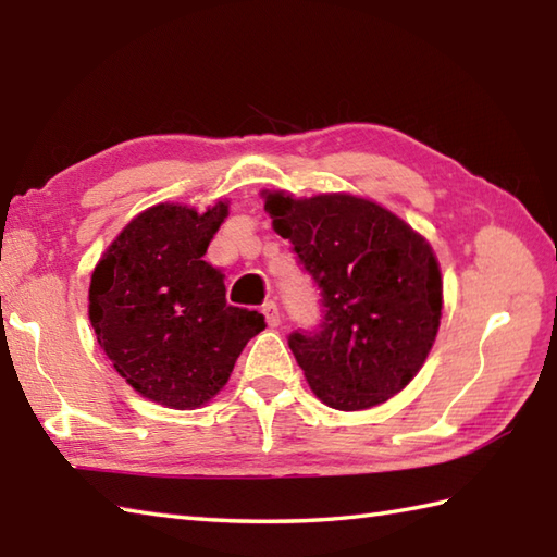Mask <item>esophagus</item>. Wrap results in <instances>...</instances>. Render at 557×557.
<instances>
[{
	"label": "esophagus",
	"instance_id": "1",
	"mask_svg": "<svg viewBox=\"0 0 557 557\" xmlns=\"http://www.w3.org/2000/svg\"><path fill=\"white\" fill-rule=\"evenodd\" d=\"M263 313H265V321H268V325L270 327H277L280 323H282V311H280V306H277V301L275 299H268L265 304H263Z\"/></svg>",
	"mask_w": 557,
	"mask_h": 557
}]
</instances>
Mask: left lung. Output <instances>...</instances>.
Instances as JSON below:
<instances>
[{"instance_id":"obj_1","label":"left lung","mask_w":557,"mask_h":557,"mask_svg":"<svg viewBox=\"0 0 557 557\" xmlns=\"http://www.w3.org/2000/svg\"><path fill=\"white\" fill-rule=\"evenodd\" d=\"M265 210L321 292V323L287 337L313 393L359 411L405 389L441 325L443 282L429 242L347 194H270Z\"/></svg>"}]
</instances>
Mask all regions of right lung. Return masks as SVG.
Instances as JSON below:
<instances>
[{
    "label": "right lung",
    "mask_w": 557,
    "mask_h": 557,
    "mask_svg": "<svg viewBox=\"0 0 557 557\" xmlns=\"http://www.w3.org/2000/svg\"><path fill=\"white\" fill-rule=\"evenodd\" d=\"M227 203L203 215L160 203L126 224L90 277L88 315L100 347L136 393L170 409L215 397L246 342L265 327L230 306L222 270L203 260Z\"/></svg>",
    "instance_id": "1"
}]
</instances>
